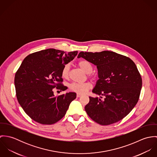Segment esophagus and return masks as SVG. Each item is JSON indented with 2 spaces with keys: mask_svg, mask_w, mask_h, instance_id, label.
Masks as SVG:
<instances>
[{
  "mask_svg": "<svg viewBox=\"0 0 157 157\" xmlns=\"http://www.w3.org/2000/svg\"><path fill=\"white\" fill-rule=\"evenodd\" d=\"M82 96V95L80 94H77V97H80Z\"/></svg>",
  "mask_w": 157,
  "mask_h": 157,
  "instance_id": "esophagus-1",
  "label": "esophagus"
}]
</instances>
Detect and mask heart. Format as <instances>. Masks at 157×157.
<instances>
[{
    "label": "heart",
    "instance_id": "obj_1",
    "mask_svg": "<svg viewBox=\"0 0 157 157\" xmlns=\"http://www.w3.org/2000/svg\"><path fill=\"white\" fill-rule=\"evenodd\" d=\"M78 65L81 67L86 74H88V77L90 78H94V75L92 73L93 67L92 65L90 62L86 60H80L78 62ZM69 71H70V66L69 64H66L63 66V67L61 71V75L62 77L65 78L67 79L69 77ZM91 88V84L90 82H84V83H76L74 82L70 84L69 89L78 94H85L88 90Z\"/></svg>",
    "mask_w": 157,
    "mask_h": 157
}]
</instances>
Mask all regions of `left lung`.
Returning <instances> with one entry per match:
<instances>
[{
  "mask_svg": "<svg viewBox=\"0 0 157 157\" xmlns=\"http://www.w3.org/2000/svg\"><path fill=\"white\" fill-rule=\"evenodd\" d=\"M83 57L97 66L99 79L93 93L105 97H90L85 109L101 125H109L124 118L137 103L142 86L141 76L134 62L116 52H80Z\"/></svg>",
  "mask_w": 157,
  "mask_h": 157,
  "instance_id": "left-lung-1",
  "label": "left lung"
}]
</instances>
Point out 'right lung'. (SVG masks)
Here are the masks:
<instances>
[{
	"instance_id": "add662e5",
	"label": "right lung",
	"mask_w": 157,
	"mask_h": 157,
	"mask_svg": "<svg viewBox=\"0 0 157 157\" xmlns=\"http://www.w3.org/2000/svg\"><path fill=\"white\" fill-rule=\"evenodd\" d=\"M77 52L48 49L30 54L23 60L14 77L16 97L23 111L34 121L52 124L66 114L76 94L55 96L54 90H67L61 71Z\"/></svg>"
}]
</instances>
